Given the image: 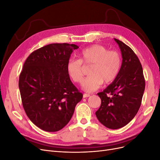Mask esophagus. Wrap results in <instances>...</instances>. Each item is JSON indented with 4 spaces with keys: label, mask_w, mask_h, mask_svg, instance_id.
Returning <instances> with one entry per match:
<instances>
[{
    "label": "esophagus",
    "mask_w": 160,
    "mask_h": 160,
    "mask_svg": "<svg viewBox=\"0 0 160 160\" xmlns=\"http://www.w3.org/2000/svg\"><path fill=\"white\" fill-rule=\"evenodd\" d=\"M89 97H90V95H89V94H88V93H84V94H83V98H89Z\"/></svg>",
    "instance_id": "esophagus-1"
}]
</instances>
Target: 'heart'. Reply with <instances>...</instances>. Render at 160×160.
I'll list each match as a JSON object with an SVG mask.
<instances>
[{"instance_id": "1", "label": "heart", "mask_w": 160, "mask_h": 160, "mask_svg": "<svg viewBox=\"0 0 160 160\" xmlns=\"http://www.w3.org/2000/svg\"><path fill=\"white\" fill-rule=\"evenodd\" d=\"M79 59H71L67 63V71L72 80L81 83L83 80L82 63L91 65L89 76L83 83V89L88 92L98 89L101 85L109 84L118 77L122 67V57L115 50L108 51L101 45H94L82 50Z\"/></svg>"}]
</instances>
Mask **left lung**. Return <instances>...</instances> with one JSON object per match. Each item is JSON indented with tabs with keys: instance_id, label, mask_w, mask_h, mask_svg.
Returning <instances> with one entry per match:
<instances>
[{
	"instance_id": "obj_1",
	"label": "left lung",
	"mask_w": 160,
	"mask_h": 160,
	"mask_svg": "<svg viewBox=\"0 0 160 160\" xmlns=\"http://www.w3.org/2000/svg\"><path fill=\"white\" fill-rule=\"evenodd\" d=\"M122 55V64L116 79L98 95L101 104L95 115L106 128L124 127L137 114L145 90L143 69L133 51L124 42L114 38Z\"/></svg>"
}]
</instances>
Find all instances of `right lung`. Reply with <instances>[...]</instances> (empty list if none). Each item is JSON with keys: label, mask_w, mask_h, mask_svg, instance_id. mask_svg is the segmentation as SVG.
<instances>
[{"label": "right lung", "mask_w": 160, "mask_h": 160, "mask_svg": "<svg viewBox=\"0 0 160 160\" xmlns=\"http://www.w3.org/2000/svg\"><path fill=\"white\" fill-rule=\"evenodd\" d=\"M78 48L52 43L33 51L24 63L18 81L23 108L31 122L45 132L63 128L83 98L67 68L72 52Z\"/></svg>", "instance_id": "1"}]
</instances>
